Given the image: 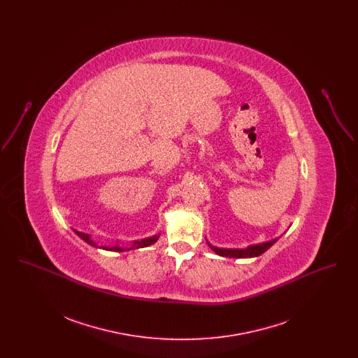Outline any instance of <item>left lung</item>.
<instances>
[{
	"label": "left lung",
	"mask_w": 358,
	"mask_h": 358,
	"mask_svg": "<svg viewBox=\"0 0 358 358\" xmlns=\"http://www.w3.org/2000/svg\"><path fill=\"white\" fill-rule=\"evenodd\" d=\"M276 240H278V238H273V240L266 241V243H260V244H255V245H250V247L243 248V250H238V248H219V247L212 245L208 240H206V243H208V245L210 247V250H212V251H215L217 255L241 259V257H256V256L264 254V252H266L271 245H273V243H275Z\"/></svg>",
	"instance_id": "left-lung-1"
}]
</instances>
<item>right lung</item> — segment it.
Masks as SVG:
<instances>
[{"label": "right lung", "instance_id": "right-lung-1", "mask_svg": "<svg viewBox=\"0 0 358 358\" xmlns=\"http://www.w3.org/2000/svg\"><path fill=\"white\" fill-rule=\"evenodd\" d=\"M75 234L79 236V238H82V240H85L87 244H90V245H92V247H99V248H103V250H107V251H115V252H123V251H129V250H136V248H143V247H148V245H152L154 244L157 240H158V235H154L152 238H142V240H136V241H133L131 244H130V247H127V248H124V247H120V244L117 243L115 245H99L98 244V241H95L94 238H91L88 234H83V232H79V231H75Z\"/></svg>", "mask_w": 358, "mask_h": 358}]
</instances>
